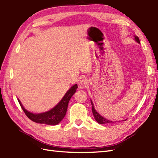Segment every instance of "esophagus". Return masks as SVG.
Listing matches in <instances>:
<instances>
[{"mask_svg": "<svg viewBox=\"0 0 158 158\" xmlns=\"http://www.w3.org/2000/svg\"><path fill=\"white\" fill-rule=\"evenodd\" d=\"M89 82L87 81L86 79H81L78 81V85L80 89H83V88H85L89 85Z\"/></svg>", "mask_w": 158, "mask_h": 158, "instance_id": "34e87169", "label": "esophagus"}]
</instances>
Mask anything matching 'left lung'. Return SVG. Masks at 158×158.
<instances>
[{"mask_svg": "<svg viewBox=\"0 0 158 158\" xmlns=\"http://www.w3.org/2000/svg\"><path fill=\"white\" fill-rule=\"evenodd\" d=\"M135 40L138 42V43H140V41H139V39L137 37V36H135ZM91 105H92V112H93V114L94 116V118L96 119V120L99 124H108V123H114L113 121H110V120H108L107 119L104 118V117H102V116H100L99 114L96 112V110H95L94 107V104H93V102L91 101Z\"/></svg>", "mask_w": 158, "mask_h": 158, "instance_id": "obj_1", "label": "left lung"}]
</instances>
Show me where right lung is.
<instances>
[{"instance_id": "right-lung-1", "label": "right lung", "mask_w": 158, "mask_h": 158, "mask_svg": "<svg viewBox=\"0 0 158 158\" xmlns=\"http://www.w3.org/2000/svg\"><path fill=\"white\" fill-rule=\"evenodd\" d=\"M77 84L71 87V89H69V90L66 93L64 96L62 98L59 103L52 110L44 113L33 114L29 112L23 108L19 100L18 101H19V103L20 104L21 108L23 109L25 115L32 121L40 124L56 125V124L59 123L65 116L67 110L69 102L73 96V95L76 92V89H77Z\"/></svg>"}]
</instances>
